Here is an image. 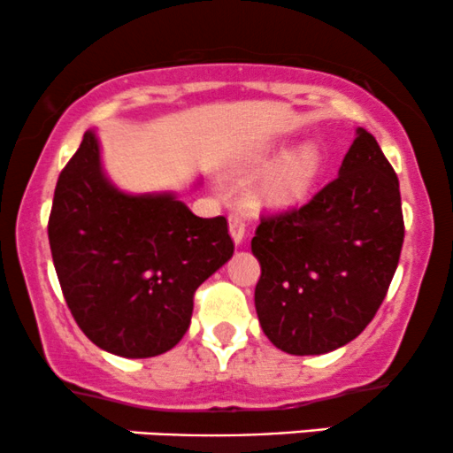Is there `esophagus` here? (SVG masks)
I'll use <instances>...</instances> for the list:
<instances>
[{
  "mask_svg": "<svg viewBox=\"0 0 453 453\" xmlns=\"http://www.w3.org/2000/svg\"><path fill=\"white\" fill-rule=\"evenodd\" d=\"M244 221H242V217L238 215V212H232L230 215V234H232V238H234V242L236 244H241L242 241H244Z\"/></svg>",
  "mask_w": 453,
  "mask_h": 453,
  "instance_id": "1",
  "label": "esophagus"
}]
</instances>
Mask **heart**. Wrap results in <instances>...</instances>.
Here are the masks:
<instances>
[{
  "mask_svg": "<svg viewBox=\"0 0 453 453\" xmlns=\"http://www.w3.org/2000/svg\"><path fill=\"white\" fill-rule=\"evenodd\" d=\"M321 173V153L317 147H304L288 155L270 170L259 189V200L273 209H288L298 204L313 189Z\"/></svg>",
  "mask_w": 453,
  "mask_h": 453,
  "instance_id": "heart-1",
  "label": "heart"
}]
</instances>
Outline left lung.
I'll use <instances>...</instances> for the list:
<instances>
[{"label": "left lung", "instance_id": "8db88e82", "mask_svg": "<svg viewBox=\"0 0 453 453\" xmlns=\"http://www.w3.org/2000/svg\"><path fill=\"white\" fill-rule=\"evenodd\" d=\"M403 238L398 176L360 127L334 180L300 209L262 215L251 251L264 334L292 356L347 345L386 298Z\"/></svg>", "mask_w": 453, "mask_h": 453}]
</instances>
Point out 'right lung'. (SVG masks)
Returning a JSON list of instances; mask_svg holds the SVG:
<instances>
[{
    "label": "right lung",
    "instance_id": "obj_1",
    "mask_svg": "<svg viewBox=\"0 0 453 453\" xmlns=\"http://www.w3.org/2000/svg\"><path fill=\"white\" fill-rule=\"evenodd\" d=\"M49 242L78 327L121 357L173 349L189 327L196 289L234 253L226 217H196L174 194L119 191L104 176L93 132L57 180Z\"/></svg>",
    "mask_w": 453,
    "mask_h": 453
}]
</instances>
